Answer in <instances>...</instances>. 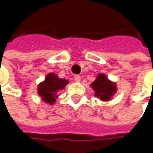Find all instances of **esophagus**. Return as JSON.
<instances>
[{"label":"esophagus","mask_w":153,"mask_h":153,"mask_svg":"<svg viewBox=\"0 0 153 153\" xmlns=\"http://www.w3.org/2000/svg\"><path fill=\"white\" fill-rule=\"evenodd\" d=\"M74 80L77 81V82H79V81L81 80V78H80L79 75H75V76H74Z\"/></svg>","instance_id":"34e87169"}]
</instances>
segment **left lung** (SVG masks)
<instances>
[{
    "label": "left lung",
    "instance_id": "8db88e82",
    "mask_svg": "<svg viewBox=\"0 0 153 153\" xmlns=\"http://www.w3.org/2000/svg\"><path fill=\"white\" fill-rule=\"evenodd\" d=\"M91 88L95 91V96L103 101H108L116 92V85L110 81L107 77L101 74L92 82Z\"/></svg>",
    "mask_w": 153,
    "mask_h": 153
}]
</instances>
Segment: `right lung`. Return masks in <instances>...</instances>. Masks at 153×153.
Wrapping results in <instances>:
<instances>
[{"label":"right lung","mask_w":153,"mask_h":153,"mask_svg":"<svg viewBox=\"0 0 153 153\" xmlns=\"http://www.w3.org/2000/svg\"><path fill=\"white\" fill-rule=\"evenodd\" d=\"M68 83V80L65 79H60L52 73L48 74L45 80L39 85L38 94L42 97L43 101L52 105L57 97L56 92L63 89Z\"/></svg>","instance_id":"add662e5"}]
</instances>
